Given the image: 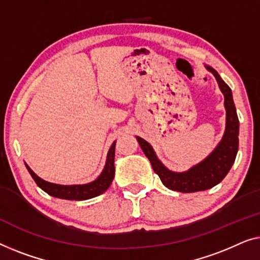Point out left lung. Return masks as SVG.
Instances as JSON below:
<instances>
[{
	"label": "left lung",
	"instance_id": "left-lung-1",
	"mask_svg": "<svg viewBox=\"0 0 260 260\" xmlns=\"http://www.w3.org/2000/svg\"><path fill=\"white\" fill-rule=\"evenodd\" d=\"M217 80L219 88L224 94L225 109H226V128L222 135L221 141L219 142L214 151L204 159L198 165L193 166L186 172H172L162 165L161 161L156 158L152 146L147 141L137 137L139 145L147 156L153 170L159 175L160 180L167 188L172 191L182 193H192L198 191H205L213 186L218 185L226 177L229 171L235 162L239 145V120L237 115L236 106L233 102L231 88L222 81L217 71L210 66H206Z\"/></svg>",
	"mask_w": 260,
	"mask_h": 260
}]
</instances>
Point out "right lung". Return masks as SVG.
<instances>
[{
  "label": "right lung",
  "mask_w": 260,
  "mask_h": 260,
  "mask_svg": "<svg viewBox=\"0 0 260 260\" xmlns=\"http://www.w3.org/2000/svg\"><path fill=\"white\" fill-rule=\"evenodd\" d=\"M114 155H115V141L113 142L111 148H109L107 160H106V165L102 173L99 175L96 180H94L89 184L85 185H57L53 184V182H48L43 180L40 177H38L34 172L30 170L27 164L25 167L29 173H30L31 178L34 179L36 185L40 188L43 189L46 193H48L49 196L55 197V198L66 199V200H86L94 198L102 194L108 189L111 186L113 178H114Z\"/></svg>",
  "instance_id": "right-lung-1"
}]
</instances>
